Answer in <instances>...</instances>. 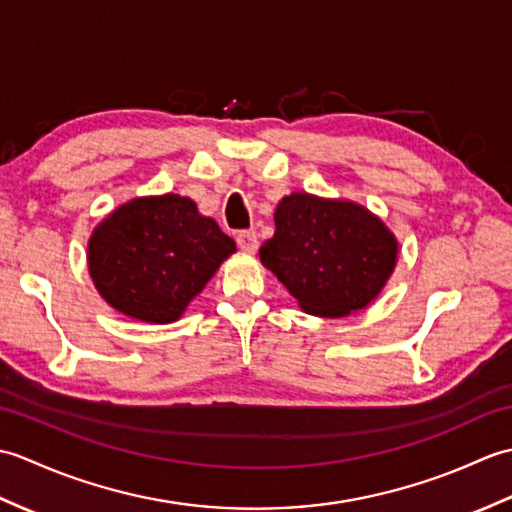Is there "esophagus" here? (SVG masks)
<instances>
[{"mask_svg": "<svg viewBox=\"0 0 512 512\" xmlns=\"http://www.w3.org/2000/svg\"><path fill=\"white\" fill-rule=\"evenodd\" d=\"M237 246L244 250V253L248 255H255L257 248H259V239H257V233L255 231H244L237 235Z\"/></svg>", "mask_w": 512, "mask_h": 512, "instance_id": "34e87169", "label": "esophagus"}]
</instances>
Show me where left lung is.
Returning a JSON list of instances; mask_svg holds the SVG:
<instances>
[{"instance_id":"obj_1","label":"left lung","mask_w":512,"mask_h":512,"mask_svg":"<svg viewBox=\"0 0 512 512\" xmlns=\"http://www.w3.org/2000/svg\"><path fill=\"white\" fill-rule=\"evenodd\" d=\"M259 259L303 312L339 319L383 292L398 262V239L363 204L295 191L279 200L275 235Z\"/></svg>"}]
</instances>
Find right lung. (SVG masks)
Segmentation results:
<instances>
[{"instance_id":"add662e5","label":"right lung","mask_w":512,"mask_h":512,"mask_svg":"<svg viewBox=\"0 0 512 512\" xmlns=\"http://www.w3.org/2000/svg\"><path fill=\"white\" fill-rule=\"evenodd\" d=\"M235 242L187 195H143L118 204L88 239L96 292L129 319L178 321Z\"/></svg>"}]
</instances>
